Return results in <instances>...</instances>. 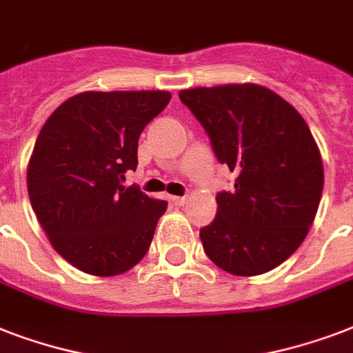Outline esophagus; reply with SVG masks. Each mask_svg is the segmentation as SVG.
<instances>
[{
    "mask_svg": "<svg viewBox=\"0 0 353 353\" xmlns=\"http://www.w3.org/2000/svg\"><path fill=\"white\" fill-rule=\"evenodd\" d=\"M187 196H170V201L174 205H177V207H181V205L187 203Z\"/></svg>",
    "mask_w": 353,
    "mask_h": 353,
    "instance_id": "34e87169",
    "label": "esophagus"
}]
</instances>
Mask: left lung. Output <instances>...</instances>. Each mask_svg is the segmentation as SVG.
<instances>
[{"label": "left lung", "mask_w": 353, "mask_h": 353, "mask_svg": "<svg viewBox=\"0 0 353 353\" xmlns=\"http://www.w3.org/2000/svg\"><path fill=\"white\" fill-rule=\"evenodd\" d=\"M209 135L234 188L199 231L207 256L227 273H268L299 249L324 187L321 152L302 115L274 91L229 84L179 91Z\"/></svg>", "instance_id": "obj_1"}]
</instances>
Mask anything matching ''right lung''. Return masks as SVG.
I'll return each instance as SVG.
<instances>
[{
  "mask_svg": "<svg viewBox=\"0 0 353 353\" xmlns=\"http://www.w3.org/2000/svg\"><path fill=\"white\" fill-rule=\"evenodd\" d=\"M168 91H85L58 106L36 139L27 188L51 245L80 271L115 276L148 252L166 201L124 187L139 135Z\"/></svg>",
  "mask_w": 353,
  "mask_h": 353,
  "instance_id": "add662e5",
  "label": "right lung"
}]
</instances>
